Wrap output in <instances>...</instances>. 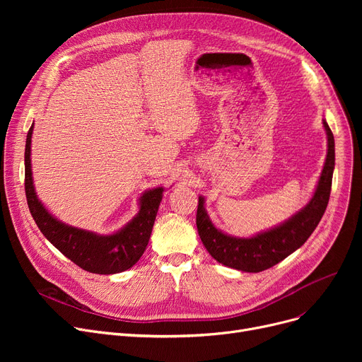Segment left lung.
Instances as JSON below:
<instances>
[{
	"mask_svg": "<svg viewBox=\"0 0 362 362\" xmlns=\"http://www.w3.org/2000/svg\"><path fill=\"white\" fill-rule=\"evenodd\" d=\"M322 124L327 133V157L315 192L300 211L280 226L252 238L230 236L213 224L205 211V199L199 197L197 211L198 233L206 251L216 261L240 272L259 273L289 257L307 242L327 208L334 170V138L327 122L322 120Z\"/></svg>",
	"mask_w": 362,
	"mask_h": 362,
	"instance_id": "8db88e82",
	"label": "left lung"
}]
</instances>
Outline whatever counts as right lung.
<instances>
[{
    "label": "right lung",
    "mask_w": 362,
    "mask_h": 362,
    "mask_svg": "<svg viewBox=\"0 0 362 362\" xmlns=\"http://www.w3.org/2000/svg\"><path fill=\"white\" fill-rule=\"evenodd\" d=\"M30 126L25 148V191L29 211L42 235L81 269L95 274H116L129 270L142 257L154 226L164 187L149 189L139 198V213L112 235H97L52 217L37 199L30 167Z\"/></svg>",
    "instance_id": "obj_1"
}]
</instances>
